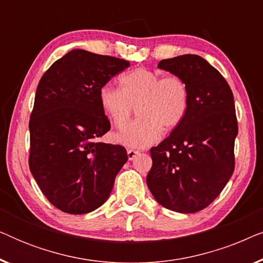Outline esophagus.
I'll list each match as a JSON object with an SVG mask.
<instances>
[{
    "label": "esophagus",
    "instance_id": "1",
    "mask_svg": "<svg viewBox=\"0 0 263 263\" xmlns=\"http://www.w3.org/2000/svg\"><path fill=\"white\" fill-rule=\"evenodd\" d=\"M139 153H140L139 151H135V149H128V151H127V154H128V159H129V160H133V159H134V158H135L136 156H138Z\"/></svg>",
    "mask_w": 263,
    "mask_h": 263
}]
</instances>
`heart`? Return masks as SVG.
Masks as SVG:
<instances>
[{"label":"heart","instance_id":"1","mask_svg":"<svg viewBox=\"0 0 263 263\" xmlns=\"http://www.w3.org/2000/svg\"><path fill=\"white\" fill-rule=\"evenodd\" d=\"M120 85L121 88L107 84L99 89L100 106L116 128H123L134 107L138 109V120L115 135L120 145L145 148L160 139L163 128L171 130L184 120L190 92L179 75L138 68L122 75Z\"/></svg>","mask_w":263,"mask_h":263}]
</instances>
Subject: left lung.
Masks as SVG:
<instances>
[{
	"instance_id": "8db88e82",
	"label": "left lung",
	"mask_w": 263,
	"mask_h": 263,
	"mask_svg": "<svg viewBox=\"0 0 263 263\" xmlns=\"http://www.w3.org/2000/svg\"><path fill=\"white\" fill-rule=\"evenodd\" d=\"M158 67L184 79L190 100L181 124L151 148L146 182L163 207L195 213L217 199L235 170V100L224 77L201 56L161 60Z\"/></svg>"
}]
</instances>
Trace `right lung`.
Listing matches in <instances>:
<instances>
[{"instance_id":"1","label":"right lung","mask_w":263,"mask_h":263,"mask_svg":"<svg viewBox=\"0 0 263 263\" xmlns=\"http://www.w3.org/2000/svg\"><path fill=\"white\" fill-rule=\"evenodd\" d=\"M129 64L75 49L39 81L28 165L46 199L62 212L85 214L102 206L128 160L124 147L96 140L110 130L99 89Z\"/></svg>"}]
</instances>
